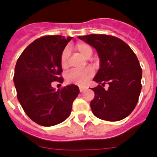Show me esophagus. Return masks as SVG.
Returning <instances> with one entry per match:
<instances>
[{
	"label": "esophagus",
	"instance_id": "1",
	"mask_svg": "<svg viewBox=\"0 0 157 157\" xmlns=\"http://www.w3.org/2000/svg\"><path fill=\"white\" fill-rule=\"evenodd\" d=\"M85 89H86V88H85V87L79 86V91H80V92H82V91H85Z\"/></svg>",
	"mask_w": 157,
	"mask_h": 157
}]
</instances>
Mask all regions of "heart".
<instances>
[{"label": "heart", "mask_w": 157, "mask_h": 157, "mask_svg": "<svg viewBox=\"0 0 157 157\" xmlns=\"http://www.w3.org/2000/svg\"><path fill=\"white\" fill-rule=\"evenodd\" d=\"M75 49L85 59H89L93 53L91 46L88 43L79 42L75 45ZM70 56V50L69 47H66L60 56V64L63 69L69 66V59ZM93 76V71L90 68L83 69H72L66 75V80L68 82L78 85H84Z\"/></svg>", "instance_id": "b5f03b06"}]
</instances>
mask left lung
<instances>
[{
  "mask_svg": "<svg viewBox=\"0 0 157 157\" xmlns=\"http://www.w3.org/2000/svg\"><path fill=\"white\" fill-rule=\"evenodd\" d=\"M78 38L93 46L100 58V69L93 78L99 85L91 88L93 114L108 121L125 118L136 107L142 88L137 57L125 42L113 36L91 34ZM105 83L109 85L107 90L103 87Z\"/></svg>",
  "mask_w": 157,
  "mask_h": 157,
  "instance_id": "8db88e82",
  "label": "left lung"
}]
</instances>
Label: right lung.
I'll return each instance as SVG.
<instances>
[{"instance_id":"add662e5","label":"right lung","mask_w":157,"mask_h":157,"mask_svg":"<svg viewBox=\"0 0 157 157\" xmlns=\"http://www.w3.org/2000/svg\"><path fill=\"white\" fill-rule=\"evenodd\" d=\"M72 37L45 36L34 40L21 53L15 66L17 97L26 115L38 124L54 126L70 114L79 94L77 85L56 91L52 82H63L60 56Z\"/></svg>"}]
</instances>
